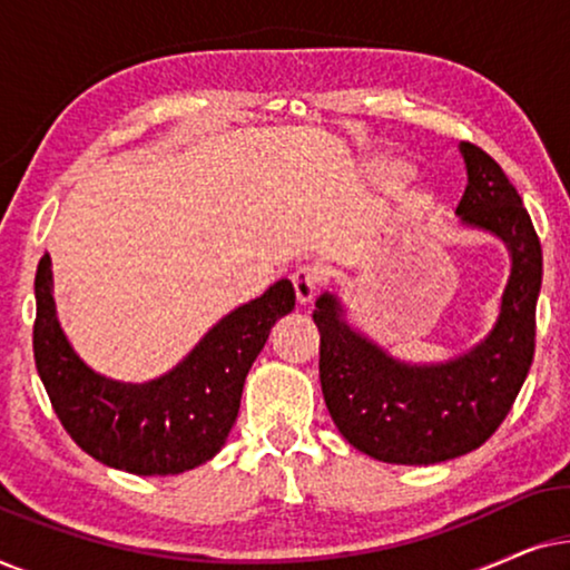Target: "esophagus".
I'll use <instances>...</instances> for the list:
<instances>
[{
	"label": "esophagus",
	"mask_w": 570,
	"mask_h": 570,
	"mask_svg": "<svg viewBox=\"0 0 570 570\" xmlns=\"http://www.w3.org/2000/svg\"><path fill=\"white\" fill-rule=\"evenodd\" d=\"M293 287H295V298H298L301 306H306V303L314 301L318 287H322V272L306 264V267H301L293 275Z\"/></svg>",
	"instance_id": "obj_1"
}]
</instances>
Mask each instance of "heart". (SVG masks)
Returning <instances> with one entry per match:
<instances>
[{
	"label": "heart",
	"instance_id": "1",
	"mask_svg": "<svg viewBox=\"0 0 570 570\" xmlns=\"http://www.w3.org/2000/svg\"><path fill=\"white\" fill-rule=\"evenodd\" d=\"M404 168L402 163H396V160H386V163H381L379 166V176L381 178H396V176H404Z\"/></svg>",
	"mask_w": 570,
	"mask_h": 570
}]
</instances>
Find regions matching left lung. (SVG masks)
<instances>
[{
	"instance_id": "obj_1",
	"label": "left lung",
	"mask_w": 570,
	"mask_h": 570,
	"mask_svg": "<svg viewBox=\"0 0 570 570\" xmlns=\"http://www.w3.org/2000/svg\"><path fill=\"white\" fill-rule=\"evenodd\" d=\"M459 150L466 189L456 215L462 225L493 233L511 254L501 314L488 337L446 363L412 365L355 332L337 295L316 301L326 410L345 441L379 462L439 464L480 449L509 415L534 357L540 238L503 168L478 145Z\"/></svg>"
}]
</instances>
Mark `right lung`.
Returning <instances> with one entry per match:
<instances>
[{
    "label": "right lung",
    "mask_w": 570,
    "mask_h": 570,
    "mask_svg": "<svg viewBox=\"0 0 570 570\" xmlns=\"http://www.w3.org/2000/svg\"><path fill=\"white\" fill-rule=\"evenodd\" d=\"M295 308L291 279L220 318L199 345L145 384H121L80 361L53 306L51 259L36 272L33 355L51 407L85 454L131 474H178L223 449L238 417L246 373L277 318Z\"/></svg>",
    "instance_id": "right-lung-1"
}]
</instances>
